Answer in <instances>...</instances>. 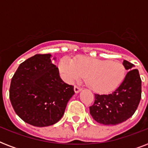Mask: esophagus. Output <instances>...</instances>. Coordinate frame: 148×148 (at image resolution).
<instances>
[{"mask_svg": "<svg viewBox=\"0 0 148 148\" xmlns=\"http://www.w3.org/2000/svg\"><path fill=\"white\" fill-rule=\"evenodd\" d=\"M74 90H75V92L76 93H78V92H80L81 90H82V87H80L78 85H75L74 86Z\"/></svg>", "mask_w": 148, "mask_h": 148, "instance_id": "1", "label": "esophagus"}]
</instances>
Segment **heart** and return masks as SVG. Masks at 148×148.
Returning <instances> with one entry per match:
<instances>
[{
  "mask_svg": "<svg viewBox=\"0 0 148 148\" xmlns=\"http://www.w3.org/2000/svg\"><path fill=\"white\" fill-rule=\"evenodd\" d=\"M60 71L67 82L86 77L87 85L95 92H105L118 87L125 76V68L120 63L90 57L76 61L64 58L60 63Z\"/></svg>",
  "mask_w": 148,
  "mask_h": 148,
  "instance_id": "1",
  "label": "heart"
}]
</instances>
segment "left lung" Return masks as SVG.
Wrapping results in <instances>:
<instances>
[{
  "instance_id": "left-lung-1",
  "label": "left lung",
  "mask_w": 148,
  "mask_h": 148,
  "mask_svg": "<svg viewBox=\"0 0 148 148\" xmlns=\"http://www.w3.org/2000/svg\"><path fill=\"white\" fill-rule=\"evenodd\" d=\"M128 70L119 87L110 94H95L90 113L95 121L105 125H119L130 118L136 110L142 97V80L135 65L124 60Z\"/></svg>"
}]
</instances>
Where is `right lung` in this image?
Masks as SVG:
<instances>
[{
  "mask_svg": "<svg viewBox=\"0 0 148 148\" xmlns=\"http://www.w3.org/2000/svg\"><path fill=\"white\" fill-rule=\"evenodd\" d=\"M50 58V54H36L23 61L10 84L13 109L22 120L35 127L58 122L75 93L73 85L61 80Z\"/></svg>",
  "mask_w": 148,
  "mask_h": 148,
  "instance_id": "1",
  "label": "right lung"
}]
</instances>
